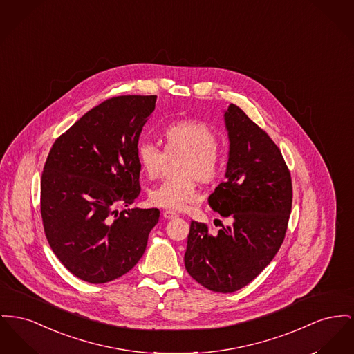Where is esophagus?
Here are the masks:
<instances>
[{
  "label": "esophagus",
  "mask_w": 354,
  "mask_h": 354,
  "mask_svg": "<svg viewBox=\"0 0 354 354\" xmlns=\"http://www.w3.org/2000/svg\"><path fill=\"white\" fill-rule=\"evenodd\" d=\"M163 216L166 218V219H176L179 215L175 212V211H171V209H166L165 212H163Z\"/></svg>",
  "instance_id": "esophagus-1"
}]
</instances>
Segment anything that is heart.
<instances>
[{"label":"heart","mask_w":354,"mask_h":354,"mask_svg":"<svg viewBox=\"0 0 354 354\" xmlns=\"http://www.w3.org/2000/svg\"><path fill=\"white\" fill-rule=\"evenodd\" d=\"M165 149L142 142L136 147V158L148 178L160 175L167 155L182 153L178 163L180 176L167 179L151 189L149 201L160 207L182 209L201 199L196 178L205 183L215 182L223 171V158L218 148L219 138L214 128L199 120H182L167 125Z\"/></svg>","instance_id":"b5f03b06"}]
</instances>
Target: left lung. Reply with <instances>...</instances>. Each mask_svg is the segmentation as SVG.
Returning a JSON list of instances; mask_svg holds the SVG:
<instances>
[{"mask_svg":"<svg viewBox=\"0 0 354 354\" xmlns=\"http://www.w3.org/2000/svg\"><path fill=\"white\" fill-rule=\"evenodd\" d=\"M229 132L226 180L209 195L214 211L231 219L216 234L191 222L185 266L211 291L249 285L281 248L292 202L290 171L270 136L235 104L225 112Z\"/></svg>","mask_w":354,"mask_h":354,"instance_id":"1","label":"left lung"}]
</instances>
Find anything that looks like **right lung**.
<instances>
[{
  "label": "right lung",
  "instance_id": "obj_1",
  "mask_svg": "<svg viewBox=\"0 0 354 354\" xmlns=\"http://www.w3.org/2000/svg\"><path fill=\"white\" fill-rule=\"evenodd\" d=\"M156 96H116L88 111L56 139L41 176V218L64 266L105 283L142 258L158 208H127L140 194L136 147Z\"/></svg>",
  "mask_w": 354,
  "mask_h": 354
}]
</instances>
